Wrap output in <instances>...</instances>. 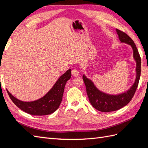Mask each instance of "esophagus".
I'll list each match as a JSON object with an SVG mask.
<instances>
[{
	"instance_id": "34e87169",
	"label": "esophagus",
	"mask_w": 148,
	"mask_h": 148,
	"mask_svg": "<svg viewBox=\"0 0 148 148\" xmlns=\"http://www.w3.org/2000/svg\"><path fill=\"white\" fill-rule=\"evenodd\" d=\"M71 74L74 77H77V76L79 75V71L77 69H73L72 71H71Z\"/></svg>"
}]
</instances>
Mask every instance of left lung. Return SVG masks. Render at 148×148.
I'll use <instances>...</instances> for the list:
<instances>
[{
  "mask_svg": "<svg viewBox=\"0 0 148 148\" xmlns=\"http://www.w3.org/2000/svg\"><path fill=\"white\" fill-rule=\"evenodd\" d=\"M116 32L121 43L128 44L132 48L133 57L136 62V77L132 86L127 91L116 95H111L100 90L91 79L84 74L83 75L89 102L94 108L103 112L117 110L127 105L135 95L140 78L141 58L135 44L126 33L117 29H116Z\"/></svg>",
  "mask_w": 148,
  "mask_h": 148,
  "instance_id": "obj_1",
  "label": "left lung"
}]
</instances>
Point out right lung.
<instances>
[{
  "instance_id": "obj_1",
  "label": "right lung",
  "mask_w": 148,
  "mask_h": 148,
  "mask_svg": "<svg viewBox=\"0 0 148 148\" xmlns=\"http://www.w3.org/2000/svg\"><path fill=\"white\" fill-rule=\"evenodd\" d=\"M71 69H69L57 79L52 88L45 95L33 101H23L15 97L8 91L7 92L14 104L21 110L33 115H46L51 114L59 108L62 100L65 86L70 79Z\"/></svg>"
}]
</instances>
